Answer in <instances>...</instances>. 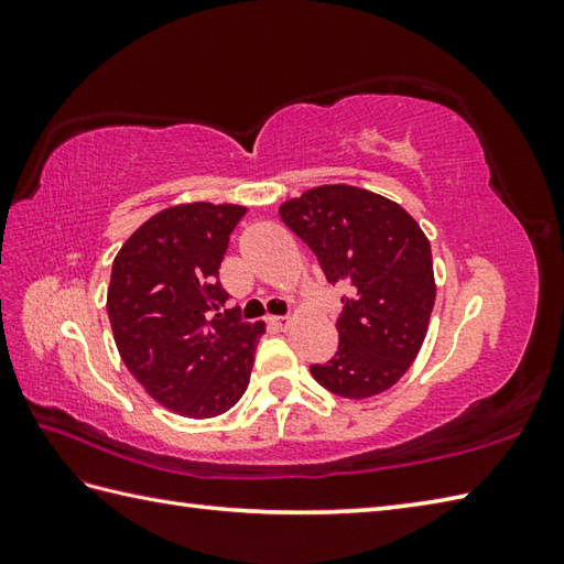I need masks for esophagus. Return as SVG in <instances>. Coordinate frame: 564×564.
<instances>
[{"instance_id":"obj_1","label":"esophagus","mask_w":564,"mask_h":564,"mask_svg":"<svg viewBox=\"0 0 564 564\" xmlns=\"http://www.w3.org/2000/svg\"><path fill=\"white\" fill-rule=\"evenodd\" d=\"M269 322H271V325L273 327H279V329H285V327H289V317H285V315H281V317H269Z\"/></svg>"}]
</instances>
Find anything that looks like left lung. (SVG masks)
<instances>
[{"label": "left lung", "mask_w": 564, "mask_h": 564, "mask_svg": "<svg viewBox=\"0 0 564 564\" xmlns=\"http://www.w3.org/2000/svg\"><path fill=\"white\" fill-rule=\"evenodd\" d=\"M279 213L313 249L325 279L346 289L339 349L310 373L339 398L386 392L422 349L434 310V263L422 227L398 203L344 184L310 188Z\"/></svg>", "instance_id": "obj_1"}]
</instances>
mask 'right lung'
I'll use <instances>...</instances> for the list:
<instances>
[{
  "mask_svg": "<svg viewBox=\"0 0 564 564\" xmlns=\"http://www.w3.org/2000/svg\"><path fill=\"white\" fill-rule=\"evenodd\" d=\"M245 206L186 203L140 225L111 269L118 351L154 400L191 419L218 416L242 398L263 334L223 310L220 261Z\"/></svg>",
  "mask_w": 564,
  "mask_h": 564,
  "instance_id": "add662e5",
  "label": "right lung"
}]
</instances>
